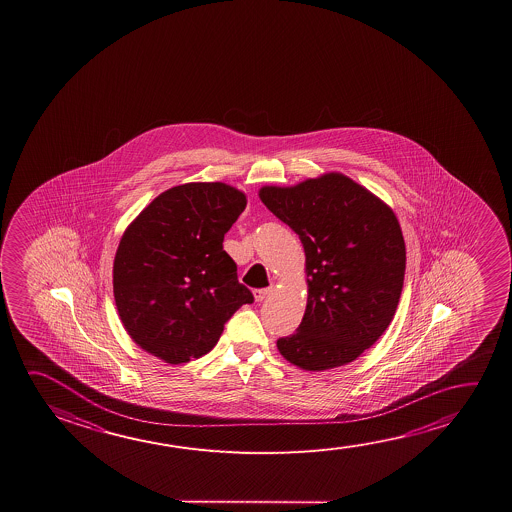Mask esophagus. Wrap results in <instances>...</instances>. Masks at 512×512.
I'll return each instance as SVG.
<instances>
[{
	"mask_svg": "<svg viewBox=\"0 0 512 512\" xmlns=\"http://www.w3.org/2000/svg\"><path fill=\"white\" fill-rule=\"evenodd\" d=\"M269 293H271V289H255V291H253V296H255V300H257V302H264V300H266V298H268L269 296Z\"/></svg>",
	"mask_w": 512,
	"mask_h": 512,
	"instance_id": "esophagus-1",
	"label": "esophagus"
}]
</instances>
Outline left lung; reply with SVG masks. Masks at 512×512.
<instances>
[{
    "label": "left lung",
    "mask_w": 512,
    "mask_h": 512,
    "mask_svg": "<svg viewBox=\"0 0 512 512\" xmlns=\"http://www.w3.org/2000/svg\"><path fill=\"white\" fill-rule=\"evenodd\" d=\"M259 196L305 250L307 309L296 332L278 339V352L307 371L355 361L386 332L400 302L405 243L393 210L341 173L266 185Z\"/></svg>",
    "instance_id": "8db88e82"
}]
</instances>
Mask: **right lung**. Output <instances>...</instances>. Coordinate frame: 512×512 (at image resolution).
Returning a JSON list of instances; mask_svg holds the SVG:
<instances>
[{"label": "right lung", "instance_id": "obj_1", "mask_svg": "<svg viewBox=\"0 0 512 512\" xmlns=\"http://www.w3.org/2000/svg\"><path fill=\"white\" fill-rule=\"evenodd\" d=\"M246 196L221 182L171 187L132 221L114 259V300L128 336L169 364L209 353L253 302L223 239Z\"/></svg>", "mask_w": 512, "mask_h": 512}]
</instances>
